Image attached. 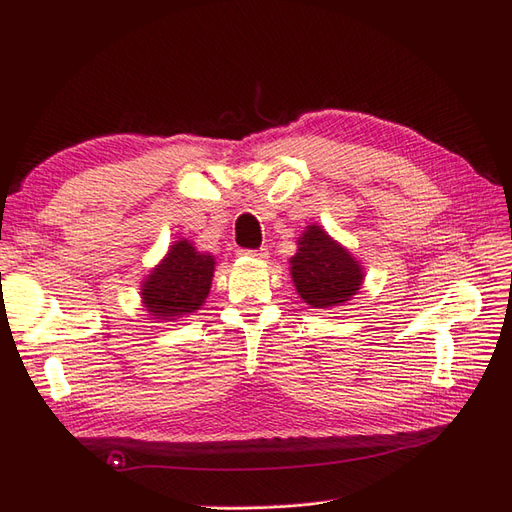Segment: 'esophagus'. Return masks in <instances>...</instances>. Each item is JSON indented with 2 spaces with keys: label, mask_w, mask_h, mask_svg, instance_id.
Segmentation results:
<instances>
[{
  "label": "esophagus",
  "mask_w": 512,
  "mask_h": 512,
  "mask_svg": "<svg viewBox=\"0 0 512 512\" xmlns=\"http://www.w3.org/2000/svg\"><path fill=\"white\" fill-rule=\"evenodd\" d=\"M241 254L243 256H250V258H258V260H267L269 258V252L265 250V247H260V250H243Z\"/></svg>",
  "instance_id": "1"
}]
</instances>
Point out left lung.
Here are the masks:
<instances>
[{
    "mask_svg": "<svg viewBox=\"0 0 512 512\" xmlns=\"http://www.w3.org/2000/svg\"><path fill=\"white\" fill-rule=\"evenodd\" d=\"M290 277L303 303L329 309L348 303L365 282V271L348 247L318 224L305 226L290 258Z\"/></svg>",
    "mask_w": 512,
    "mask_h": 512,
    "instance_id": "1",
    "label": "left lung"
}]
</instances>
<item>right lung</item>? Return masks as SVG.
I'll use <instances>...</instances> for the list:
<instances>
[{
	"instance_id": "add662e5",
	"label": "right lung",
	"mask_w": 512,
	"mask_h": 512,
	"mask_svg": "<svg viewBox=\"0 0 512 512\" xmlns=\"http://www.w3.org/2000/svg\"><path fill=\"white\" fill-rule=\"evenodd\" d=\"M215 256L198 252L194 241L179 239L145 275L141 303L156 322H175L194 314L209 297Z\"/></svg>"
}]
</instances>
